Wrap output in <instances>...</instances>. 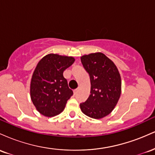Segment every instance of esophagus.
Instances as JSON below:
<instances>
[{"label":"esophagus","instance_id":"esophagus-1","mask_svg":"<svg viewBox=\"0 0 155 155\" xmlns=\"http://www.w3.org/2000/svg\"><path fill=\"white\" fill-rule=\"evenodd\" d=\"M78 91H79V90H78V89H76V90H74V95H76V94L78 93Z\"/></svg>","mask_w":155,"mask_h":155}]
</instances>
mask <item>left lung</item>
<instances>
[{"label":"left lung","instance_id":"obj_1","mask_svg":"<svg viewBox=\"0 0 155 155\" xmlns=\"http://www.w3.org/2000/svg\"><path fill=\"white\" fill-rule=\"evenodd\" d=\"M84 68L90 76V95L80 104L81 111L93 119H101L113 111L121 95V77L109 58L101 52L81 58Z\"/></svg>","mask_w":155,"mask_h":155}]
</instances>
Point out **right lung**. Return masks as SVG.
I'll list each match as a JSON object with an SVG mask.
<instances>
[{
	"label": "right lung",
	"mask_w": 155,
	"mask_h": 155,
	"mask_svg": "<svg viewBox=\"0 0 155 155\" xmlns=\"http://www.w3.org/2000/svg\"><path fill=\"white\" fill-rule=\"evenodd\" d=\"M72 57L49 54L35 68L31 83V97L41 114L51 117L63 111L74 92L64 78L63 71L74 63Z\"/></svg>",
	"instance_id": "1"
}]
</instances>
